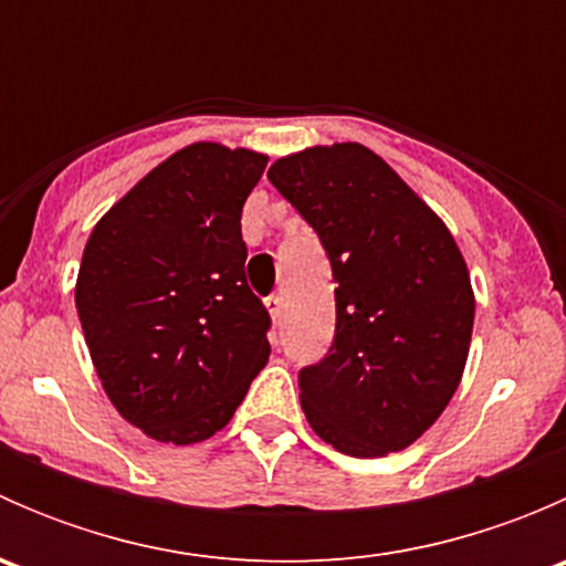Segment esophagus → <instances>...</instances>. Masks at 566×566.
<instances>
[{
    "instance_id": "obj_1",
    "label": "esophagus",
    "mask_w": 566,
    "mask_h": 566,
    "mask_svg": "<svg viewBox=\"0 0 566 566\" xmlns=\"http://www.w3.org/2000/svg\"><path fill=\"white\" fill-rule=\"evenodd\" d=\"M265 306H268V312H271V317L279 323V319H282V312H284V298H282V295H279V293L268 295Z\"/></svg>"
}]
</instances>
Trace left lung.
Wrapping results in <instances>:
<instances>
[{
	"label": "left lung",
	"instance_id": "left-lung-1",
	"mask_svg": "<svg viewBox=\"0 0 566 566\" xmlns=\"http://www.w3.org/2000/svg\"><path fill=\"white\" fill-rule=\"evenodd\" d=\"M268 180L317 232L336 282L334 342L298 373L312 430L353 458L410 447L458 391L471 345L458 243L364 145L279 158Z\"/></svg>",
	"mask_w": 566,
	"mask_h": 566
}]
</instances>
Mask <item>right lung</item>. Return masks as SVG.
<instances>
[{"label":"right lung","instance_id":"right-lung-1","mask_svg":"<svg viewBox=\"0 0 566 566\" xmlns=\"http://www.w3.org/2000/svg\"><path fill=\"white\" fill-rule=\"evenodd\" d=\"M268 158L199 142L136 182L84 249L76 310L114 408L156 441L197 443L268 361L247 282L243 202Z\"/></svg>","mask_w":566,"mask_h":566}]
</instances>
